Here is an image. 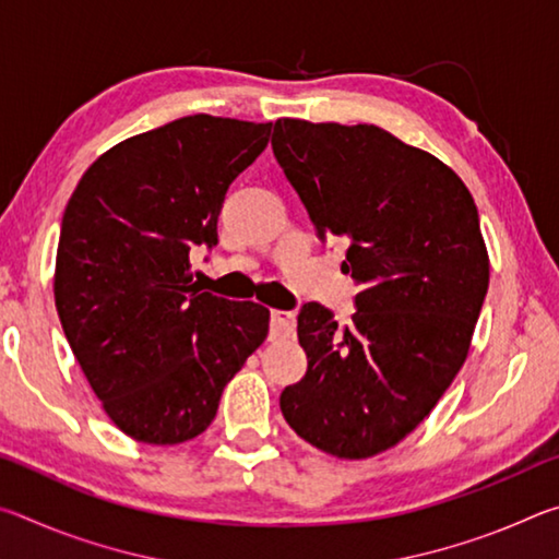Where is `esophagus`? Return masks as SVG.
Wrapping results in <instances>:
<instances>
[{
	"label": "esophagus",
	"mask_w": 559,
	"mask_h": 559,
	"mask_svg": "<svg viewBox=\"0 0 559 559\" xmlns=\"http://www.w3.org/2000/svg\"><path fill=\"white\" fill-rule=\"evenodd\" d=\"M296 330V313L290 310H273L271 313V335L286 337Z\"/></svg>",
	"instance_id": "esophagus-1"
}]
</instances>
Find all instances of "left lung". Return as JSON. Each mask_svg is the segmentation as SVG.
I'll use <instances>...</instances> for the list:
<instances>
[{"instance_id":"8db88e82","label":"left lung","mask_w":559,"mask_h":559,"mask_svg":"<svg viewBox=\"0 0 559 559\" xmlns=\"http://www.w3.org/2000/svg\"><path fill=\"white\" fill-rule=\"evenodd\" d=\"M271 147L362 286L345 328L318 302L300 308L308 372L281 412L320 451L374 456L419 427L468 355L488 290L478 210L451 167L377 126L281 118Z\"/></svg>"}]
</instances>
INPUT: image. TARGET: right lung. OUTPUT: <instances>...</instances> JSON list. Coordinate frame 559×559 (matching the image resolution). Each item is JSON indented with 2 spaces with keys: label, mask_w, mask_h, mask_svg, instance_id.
Returning a JSON list of instances; mask_svg holds the SVG:
<instances>
[{
  "label": "right lung",
  "mask_w": 559,
  "mask_h": 559,
  "mask_svg": "<svg viewBox=\"0 0 559 559\" xmlns=\"http://www.w3.org/2000/svg\"><path fill=\"white\" fill-rule=\"evenodd\" d=\"M273 122L187 116L93 163L66 204L53 296L66 340L112 424L157 447L210 427L224 386L269 335V310L197 286L226 189Z\"/></svg>",
  "instance_id": "1"
}]
</instances>
